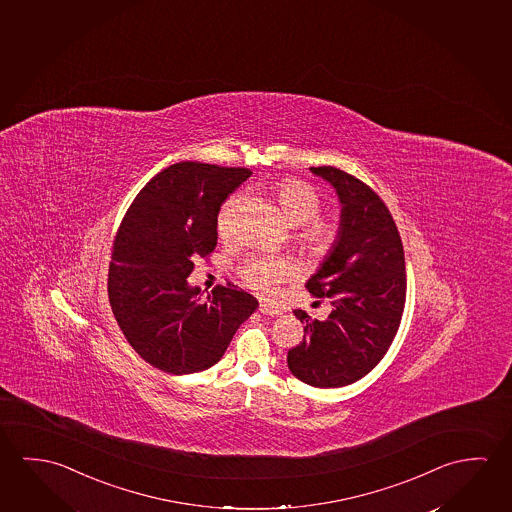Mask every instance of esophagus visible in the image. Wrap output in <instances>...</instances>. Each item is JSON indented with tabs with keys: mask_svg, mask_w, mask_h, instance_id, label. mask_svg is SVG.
<instances>
[{
	"mask_svg": "<svg viewBox=\"0 0 512 512\" xmlns=\"http://www.w3.org/2000/svg\"><path fill=\"white\" fill-rule=\"evenodd\" d=\"M260 311L263 315H270V317H277L283 313V309L277 308L274 304H268V302H261Z\"/></svg>",
	"mask_w": 512,
	"mask_h": 512,
	"instance_id": "obj_1",
	"label": "esophagus"
}]
</instances>
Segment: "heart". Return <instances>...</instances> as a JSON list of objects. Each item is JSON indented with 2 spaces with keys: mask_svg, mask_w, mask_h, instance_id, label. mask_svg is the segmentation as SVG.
Masks as SVG:
<instances>
[{
  "mask_svg": "<svg viewBox=\"0 0 512 512\" xmlns=\"http://www.w3.org/2000/svg\"><path fill=\"white\" fill-rule=\"evenodd\" d=\"M277 199L288 222L292 226H302L299 233L302 245H306L309 251L315 254H324L331 249L336 240V228L325 220L315 219L322 208V199L315 188L299 179H286L277 188ZM236 201V197L229 199L224 210L220 211L219 233L222 236H229L231 233L229 217ZM293 276L295 265L292 261L277 256L258 254L252 256L242 267V279L245 284L261 293L274 292L277 284L292 279Z\"/></svg>",
  "mask_w": 512,
  "mask_h": 512,
  "instance_id": "1",
  "label": "heart"
}]
</instances>
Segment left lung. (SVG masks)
I'll return each mask as SVG.
<instances>
[{
    "label": "left lung",
    "instance_id": "obj_1",
    "mask_svg": "<svg viewBox=\"0 0 512 512\" xmlns=\"http://www.w3.org/2000/svg\"><path fill=\"white\" fill-rule=\"evenodd\" d=\"M340 201V228L306 288L333 311L311 320L295 309L304 340L288 352V368L315 388H341L374 370L390 349L406 304V260L395 220L381 197L336 167H309Z\"/></svg>",
    "mask_w": 512,
    "mask_h": 512
}]
</instances>
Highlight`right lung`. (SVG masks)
Returning a JSON list of instances; mask_svg holds the SVG:
<instances>
[{"instance_id":"right-lung-1","label":"right lung","mask_w":512,"mask_h":512,"mask_svg":"<svg viewBox=\"0 0 512 512\" xmlns=\"http://www.w3.org/2000/svg\"><path fill=\"white\" fill-rule=\"evenodd\" d=\"M242 167L179 162L138 192L115 236L108 299L138 356L162 372L195 374L219 363L258 301L238 286L188 283L195 256L217 245L220 204L251 176Z\"/></svg>"}]
</instances>
